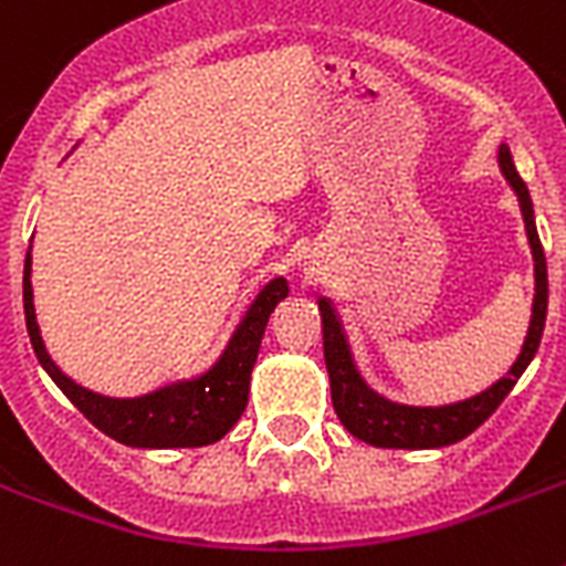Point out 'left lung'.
Wrapping results in <instances>:
<instances>
[{"label":"left lung","instance_id":"8db88e82","mask_svg":"<svg viewBox=\"0 0 566 566\" xmlns=\"http://www.w3.org/2000/svg\"><path fill=\"white\" fill-rule=\"evenodd\" d=\"M500 170L509 179V185L517 193L523 222H526L528 247L535 258V302H532V319H528L526 340L520 349L517 361L511 364V370L484 387L482 394L470 399H458L449 405H402L390 402L381 394H376L361 378L355 358L346 344L344 326L337 319L332 302L319 300V317H323V349H326V370L332 381V405L337 417L346 426L349 434H355L364 443L381 449H438L464 440L470 431H475L496 408L502 399L511 394V387L517 385V378L526 373V367L535 358L541 335L546 323V302H549V282H546V258L541 238H537L535 208L528 196L526 181L520 179L511 149L500 144Z\"/></svg>","mask_w":566,"mask_h":566}]
</instances>
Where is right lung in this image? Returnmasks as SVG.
<instances>
[{"instance_id":"add662e5","label":"right lung","mask_w":566,"mask_h":566,"mask_svg":"<svg viewBox=\"0 0 566 566\" xmlns=\"http://www.w3.org/2000/svg\"><path fill=\"white\" fill-rule=\"evenodd\" d=\"M287 282L282 275L266 282L243 319L229 337L217 361L202 376L181 378L170 385L149 390L144 396H105L87 390L78 381L61 373L49 358L43 337H40L38 317H34V293H31V249L25 252L22 270V308H25V328L40 367L52 376L64 396L108 438L137 449H179V447H208L226 438L231 426L247 411L249 378L255 367L261 337L266 319L275 305L287 296Z\"/></svg>"}]
</instances>
